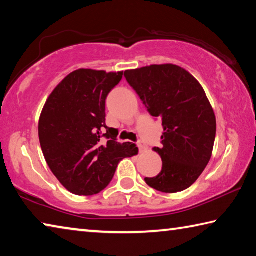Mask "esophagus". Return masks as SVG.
I'll list each match as a JSON object with an SVG mask.
<instances>
[{
  "instance_id": "34e87169",
  "label": "esophagus",
  "mask_w": 256,
  "mask_h": 256,
  "mask_svg": "<svg viewBox=\"0 0 256 256\" xmlns=\"http://www.w3.org/2000/svg\"><path fill=\"white\" fill-rule=\"evenodd\" d=\"M138 150H140V152H144V151L148 149V146H146L144 144H142V142H138Z\"/></svg>"
}]
</instances>
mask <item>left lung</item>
<instances>
[{
	"mask_svg": "<svg viewBox=\"0 0 256 256\" xmlns=\"http://www.w3.org/2000/svg\"><path fill=\"white\" fill-rule=\"evenodd\" d=\"M124 76L154 118L162 120V148H154L162 160L150 188L176 193L194 184L209 164L216 122L206 94L196 78L174 64L128 70Z\"/></svg>",
	"mask_w": 256,
	"mask_h": 256,
	"instance_id": "obj_1",
	"label": "left lung"
}]
</instances>
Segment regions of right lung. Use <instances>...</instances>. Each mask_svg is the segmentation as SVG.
I'll return each mask as SVG.
<instances>
[{"label":"right lung","instance_id":"add662e5","mask_svg":"<svg viewBox=\"0 0 256 256\" xmlns=\"http://www.w3.org/2000/svg\"><path fill=\"white\" fill-rule=\"evenodd\" d=\"M123 72L79 68L60 82L42 108L38 134L50 170L76 196H94L110 183L120 160L138 146L116 141L106 125V98Z\"/></svg>","mask_w":256,"mask_h":256}]
</instances>
